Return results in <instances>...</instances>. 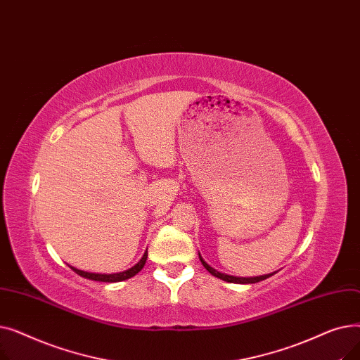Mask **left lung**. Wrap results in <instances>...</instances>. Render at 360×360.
<instances>
[{"mask_svg":"<svg viewBox=\"0 0 360 360\" xmlns=\"http://www.w3.org/2000/svg\"><path fill=\"white\" fill-rule=\"evenodd\" d=\"M198 257H200V261H201V264L205 267L207 271H209L210 274H213L214 277H217V278H220V280H224V281H228V283H238V285H252V283L262 281V280H266V278H269L270 276L274 274V273H271V274H264V276H257V277H236V276H229V274L220 273V271L214 270L213 267H210L209 264H207V262L202 259V257H201L200 252H198Z\"/></svg>","mask_w":360,"mask_h":360,"instance_id":"left-lung-1","label":"left lung"}]
</instances>
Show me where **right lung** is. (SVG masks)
Here are the masks:
<instances>
[{
	"mask_svg": "<svg viewBox=\"0 0 360 360\" xmlns=\"http://www.w3.org/2000/svg\"><path fill=\"white\" fill-rule=\"evenodd\" d=\"M146 259H147V251L143 254L141 259L136 264L134 267H131L125 271H121V273H113V274H99V273H89V271H83V270H79L75 267H71V270H74L75 273H77L79 276L84 277V278H89V280H94V281H105V283H117V281H122V280H127V278H131L134 277L139 271H141V269L144 267L146 264Z\"/></svg>",
	"mask_w": 360,
	"mask_h": 360,
	"instance_id": "1",
	"label": "right lung"
}]
</instances>
